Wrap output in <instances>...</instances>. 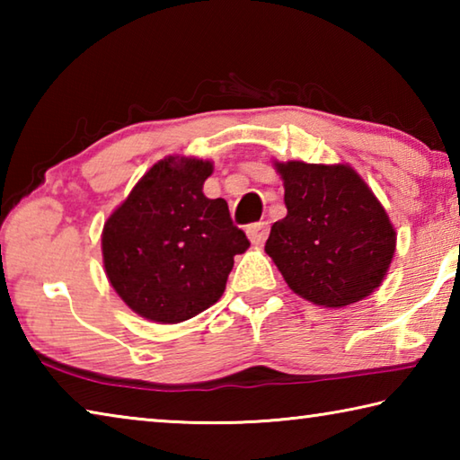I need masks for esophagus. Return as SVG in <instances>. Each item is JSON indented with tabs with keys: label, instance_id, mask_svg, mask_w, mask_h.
Listing matches in <instances>:
<instances>
[{
	"label": "esophagus",
	"instance_id": "esophagus-1",
	"mask_svg": "<svg viewBox=\"0 0 460 460\" xmlns=\"http://www.w3.org/2000/svg\"><path fill=\"white\" fill-rule=\"evenodd\" d=\"M270 235V225L268 221H260V223H252L247 227V237L252 241L253 245H261L263 241L268 239Z\"/></svg>",
	"mask_w": 460,
	"mask_h": 460
}]
</instances>
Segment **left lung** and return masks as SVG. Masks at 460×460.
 Here are the masks:
<instances>
[{"label": "left lung", "mask_w": 460, "mask_h": 460, "mask_svg": "<svg viewBox=\"0 0 460 460\" xmlns=\"http://www.w3.org/2000/svg\"><path fill=\"white\" fill-rule=\"evenodd\" d=\"M288 215L271 225L266 253L286 284L318 306L342 308L381 284L395 231L353 168L306 162L276 164Z\"/></svg>", "instance_id": "1"}]
</instances>
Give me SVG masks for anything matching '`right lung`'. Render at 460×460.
Here are the masks:
<instances>
[{
    "label": "right lung",
    "instance_id": "obj_1",
    "mask_svg": "<svg viewBox=\"0 0 460 460\" xmlns=\"http://www.w3.org/2000/svg\"><path fill=\"white\" fill-rule=\"evenodd\" d=\"M211 174V162L160 160L105 223L109 282L147 321L176 324L213 306L249 247L227 202L202 194Z\"/></svg>",
    "mask_w": 460,
    "mask_h": 460
}]
</instances>
